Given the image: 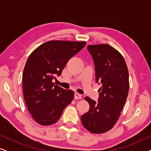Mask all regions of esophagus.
<instances>
[{"label":"esophagus","mask_w":151,"mask_h":151,"mask_svg":"<svg viewBox=\"0 0 151 151\" xmlns=\"http://www.w3.org/2000/svg\"><path fill=\"white\" fill-rule=\"evenodd\" d=\"M74 98H75L76 100H80V99H82V96L79 93H75V94H74Z\"/></svg>","instance_id":"34e87169"}]
</instances>
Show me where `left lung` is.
Returning <instances> with one entry per match:
<instances>
[{
  "mask_svg": "<svg viewBox=\"0 0 151 151\" xmlns=\"http://www.w3.org/2000/svg\"><path fill=\"white\" fill-rule=\"evenodd\" d=\"M94 60L99 89L98 103L88 97L87 113L81 116L84 127L91 133H104L114 127L120 116L129 90V71L122 55L109 45H88Z\"/></svg>",
  "mask_w": 151,
  "mask_h": 151,
  "instance_id": "1",
  "label": "left lung"
}]
</instances>
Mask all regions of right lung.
Segmentation results:
<instances>
[{"label":"right lung","instance_id":"add662e5","mask_svg":"<svg viewBox=\"0 0 151 151\" xmlns=\"http://www.w3.org/2000/svg\"><path fill=\"white\" fill-rule=\"evenodd\" d=\"M86 42L50 40L29 56L22 74V90L33 119L42 126L55 124L73 100L74 93L52 82L60 76L69 60L85 46Z\"/></svg>","mask_w":151,"mask_h":151}]
</instances>
